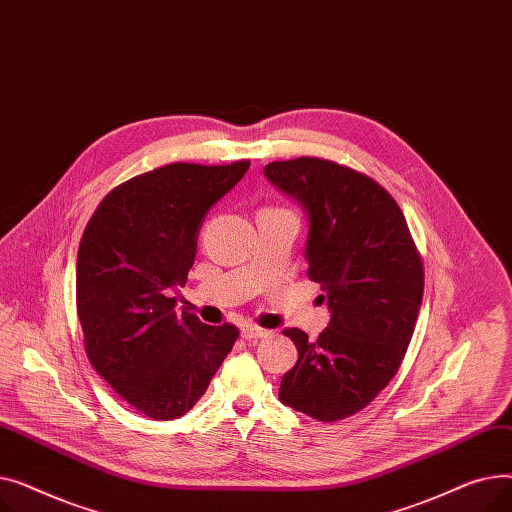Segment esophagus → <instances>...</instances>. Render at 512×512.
<instances>
[{
	"mask_svg": "<svg viewBox=\"0 0 512 512\" xmlns=\"http://www.w3.org/2000/svg\"><path fill=\"white\" fill-rule=\"evenodd\" d=\"M240 334H242V338H247V340H259V338H265L270 332L255 326V324H247V326H242Z\"/></svg>",
	"mask_w": 512,
	"mask_h": 512,
	"instance_id": "esophagus-1",
	"label": "esophagus"
}]
</instances>
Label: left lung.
Wrapping results in <instances>:
<instances>
[{"mask_svg":"<svg viewBox=\"0 0 512 512\" xmlns=\"http://www.w3.org/2000/svg\"><path fill=\"white\" fill-rule=\"evenodd\" d=\"M263 174L307 211V276L332 313L315 342L284 330L299 361L278 396L317 421L351 417L405 359L423 299L421 257L400 207L369 176L319 157L272 161Z\"/></svg>","mask_w":512,"mask_h":512,"instance_id":"8db88e82","label":"left lung"}]
</instances>
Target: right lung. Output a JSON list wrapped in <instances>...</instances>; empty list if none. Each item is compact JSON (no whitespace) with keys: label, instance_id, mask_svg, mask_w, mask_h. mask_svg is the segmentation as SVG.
<instances>
[{"label":"right lung","instance_id":"add662e5","mask_svg":"<svg viewBox=\"0 0 512 512\" xmlns=\"http://www.w3.org/2000/svg\"><path fill=\"white\" fill-rule=\"evenodd\" d=\"M228 166L170 164L116 186L95 209L76 257V311L95 371L130 407L168 421L191 411L238 338L178 313L207 211L245 176Z\"/></svg>","mask_w":512,"mask_h":512}]
</instances>
